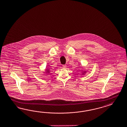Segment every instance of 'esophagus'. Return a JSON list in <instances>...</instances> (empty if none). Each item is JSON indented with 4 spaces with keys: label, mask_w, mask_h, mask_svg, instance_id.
<instances>
[{
    "label": "esophagus",
    "mask_w": 127,
    "mask_h": 127,
    "mask_svg": "<svg viewBox=\"0 0 127 127\" xmlns=\"http://www.w3.org/2000/svg\"><path fill=\"white\" fill-rule=\"evenodd\" d=\"M62 67L63 68H66V65H63Z\"/></svg>",
    "instance_id": "34e87169"
}]
</instances>
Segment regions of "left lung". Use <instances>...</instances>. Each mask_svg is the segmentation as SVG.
Segmentation results:
<instances>
[{
  "label": "left lung",
  "instance_id": "left-lung-1",
  "mask_svg": "<svg viewBox=\"0 0 127 127\" xmlns=\"http://www.w3.org/2000/svg\"><path fill=\"white\" fill-rule=\"evenodd\" d=\"M88 69L87 70H85L84 68H81V73H82V75H85L87 73V72H88Z\"/></svg>",
  "mask_w": 127,
  "mask_h": 127
}]
</instances>
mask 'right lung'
<instances>
[{
    "instance_id": "obj_1",
    "label": "right lung",
    "mask_w": 127,
    "mask_h": 127,
    "mask_svg": "<svg viewBox=\"0 0 127 127\" xmlns=\"http://www.w3.org/2000/svg\"><path fill=\"white\" fill-rule=\"evenodd\" d=\"M51 70L50 68H46L45 70L44 71H42V74L43 75H49L50 73L51 72Z\"/></svg>"
}]
</instances>
